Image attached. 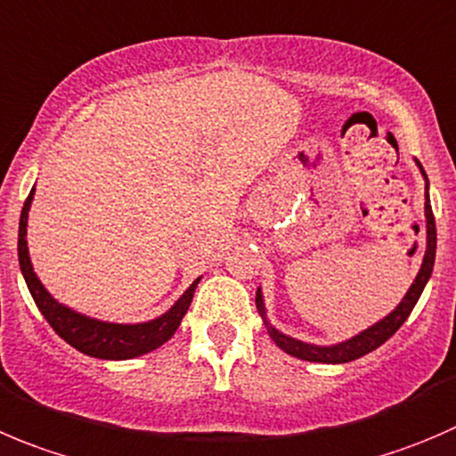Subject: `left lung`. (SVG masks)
Masks as SVG:
<instances>
[{"mask_svg":"<svg viewBox=\"0 0 456 456\" xmlns=\"http://www.w3.org/2000/svg\"><path fill=\"white\" fill-rule=\"evenodd\" d=\"M417 162L419 171H421L423 180H426V254H423V263L421 269H419L417 278L412 281L410 289L405 291V296L401 298V303L392 309L387 316H383L381 321H377L374 325H370L368 330L359 331L352 338L340 340V343H331V346H316V343H305V340L294 338L289 334H282L281 330L269 322L267 318V309H265V296L263 291H256V307H258L260 318H263L265 327H267V334L272 336V340L281 347L282 352H287L289 356H296L300 361H309V363H350V361L361 359V356L370 354L372 350L381 347L405 321H408L410 312L414 309L417 300L421 298L423 289H426L428 281L432 276V267H435V256H436V224H435V214H432V205H430V183H428V175L423 171L421 162L414 158ZM419 233V227H417Z\"/></svg>","mask_w":456,"mask_h":456,"instance_id":"obj_1","label":"left lung"}]
</instances>
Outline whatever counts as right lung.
I'll return each mask as SVG.
<instances>
[{
	"mask_svg": "<svg viewBox=\"0 0 456 456\" xmlns=\"http://www.w3.org/2000/svg\"><path fill=\"white\" fill-rule=\"evenodd\" d=\"M35 187L30 189L28 198L24 202V209L20 216V236H17V256H20V269L24 276L26 287H28L30 296H33L35 305L46 318L48 325L64 338L69 346L82 352L86 356H95V359L104 361H126L138 359V356L149 354V352L158 350L165 346L167 340L175 334V330L183 322L184 314H187L189 305L193 300V291H196L200 278L189 285V289L167 309L160 316L151 318L144 322H109L100 321V318L86 316V314L75 312L69 305L60 303L42 281L35 273L33 263H30L28 254V240H26V227H28V211L33 205Z\"/></svg>",
	"mask_w": 456,
	"mask_h": 456,
	"instance_id": "obj_1",
	"label": "right lung"
}]
</instances>
